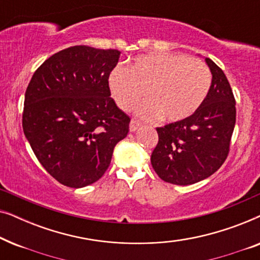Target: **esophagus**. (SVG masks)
I'll return each instance as SVG.
<instances>
[{"label": "esophagus", "instance_id": "obj_1", "mask_svg": "<svg viewBox=\"0 0 260 260\" xmlns=\"http://www.w3.org/2000/svg\"><path fill=\"white\" fill-rule=\"evenodd\" d=\"M140 126H141V123L138 122V120L131 119V122H130V131H131V133H134V131L140 129Z\"/></svg>", "mask_w": 260, "mask_h": 260}]
</instances>
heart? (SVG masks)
<instances>
[{"label":"heart","mask_w":260,"mask_h":260,"mask_svg":"<svg viewBox=\"0 0 260 260\" xmlns=\"http://www.w3.org/2000/svg\"><path fill=\"white\" fill-rule=\"evenodd\" d=\"M212 85V73L205 62L182 53H149L133 59L129 66L117 65L108 78V86L119 109L137 106L145 119L162 117L169 123L180 122L200 109Z\"/></svg>","instance_id":"b5f03b06"}]
</instances>
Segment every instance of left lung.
Here are the masks:
<instances>
[{"instance_id":"8db88e82","label":"left lung","mask_w":260,"mask_h":260,"mask_svg":"<svg viewBox=\"0 0 260 260\" xmlns=\"http://www.w3.org/2000/svg\"><path fill=\"white\" fill-rule=\"evenodd\" d=\"M205 61L212 85L204 104L186 119L156 127L152 168L163 181L179 186L207 179L222 166L236 125V99L229 80L214 61Z\"/></svg>"}]
</instances>
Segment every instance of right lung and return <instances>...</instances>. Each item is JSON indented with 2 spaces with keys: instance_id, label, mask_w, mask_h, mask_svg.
<instances>
[{
  "instance_id": "obj_1",
  "label": "right lung",
  "mask_w": 260,
  "mask_h": 260,
  "mask_svg": "<svg viewBox=\"0 0 260 260\" xmlns=\"http://www.w3.org/2000/svg\"><path fill=\"white\" fill-rule=\"evenodd\" d=\"M117 49L73 46L35 71L24 94L22 127L42 167L63 186L86 187L104 175L129 116L110 97Z\"/></svg>"
}]
</instances>
